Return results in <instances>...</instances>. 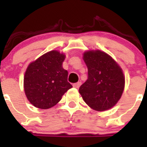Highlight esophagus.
Returning a JSON list of instances; mask_svg holds the SVG:
<instances>
[{"label": "esophagus", "instance_id": "34e87169", "mask_svg": "<svg viewBox=\"0 0 147 147\" xmlns=\"http://www.w3.org/2000/svg\"><path fill=\"white\" fill-rule=\"evenodd\" d=\"M80 85H81V82H78L74 83V84L73 85V86L74 87V88H80Z\"/></svg>", "mask_w": 147, "mask_h": 147}]
</instances>
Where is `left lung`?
I'll list each match as a JSON object with an SVG mask.
<instances>
[{"label":"left lung","mask_w":147,"mask_h":147,"mask_svg":"<svg viewBox=\"0 0 147 147\" xmlns=\"http://www.w3.org/2000/svg\"><path fill=\"white\" fill-rule=\"evenodd\" d=\"M88 67V80L80 86L85 103L97 111L112 108L124 91L125 78L120 66L110 55L99 50L83 54Z\"/></svg>","instance_id":"1"}]
</instances>
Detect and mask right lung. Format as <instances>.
Listing matches in <instances>:
<instances>
[{
    "label": "right lung",
    "instance_id": "right-lung-1",
    "mask_svg": "<svg viewBox=\"0 0 147 147\" xmlns=\"http://www.w3.org/2000/svg\"><path fill=\"white\" fill-rule=\"evenodd\" d=\"M65 55L58 51L45 53L27 67L24 76V91L30 103L40 109L54 107L72 85L68 73L62 67Z\"/></svg>",
    "mask_w": 147,
    "mask_h": 147
}]
</instances>
